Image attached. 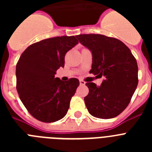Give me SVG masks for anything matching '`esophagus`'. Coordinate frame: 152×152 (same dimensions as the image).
Masks as SVG:
<instances>
[{
  "mask_svg": "<svg viewBox=\"0 0 152 152\" xmlns=\"http://www.w3.org/2000/svg\"><path fill=\"white\" fill-rule=\"evenodd\" d=\"M85 84H86L85 81H84V80H80V85H84Z\"/></svg>",
  "mask_w": 152,
  "mask_h": 152,
  "instance_id": "34e87169",
  "label": "esophagus"
}]
</instances>
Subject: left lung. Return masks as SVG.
<instances>
[{"label":"left lung","mask_w":152,"mask_h":152,"mask_svg":"<svg viewBox=\"0 0 152 152\" xmlns=\"http://www.w3.org/2000/svg\"><path fill=\"white\" fill-rule=\"evenodd\" d=\"M80 44L92 54L91 72L103 77L100 86L88 82L84 97L86 107L93 116L111 119L129 105L138 85V64L131 51L117 39L100 34L76 36Z\"/></svg>","instance_id":"1"}]
</instances>
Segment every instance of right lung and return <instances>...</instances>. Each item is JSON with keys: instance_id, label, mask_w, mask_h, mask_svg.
Wrapping results in <instances>:
<instances>
[{"instance_id": "right-lung-1", "label": "right lung", "mask_w": 152, "mask_h": 152, "mask_svg": "<svg viewBox=\"0 0 152 152\" xmlns=\"http://www.w3.org/2000/svg\"><path fill=\"white\" fill-rule=\"evenodd\" d=\"M78 43L75 36L46 39L29 45L16 66L17 90L29 113L44 123H54L67 114L78 79L64 82L55 77L64 66L66 52Z\"/></svg>"}]
</instances>
